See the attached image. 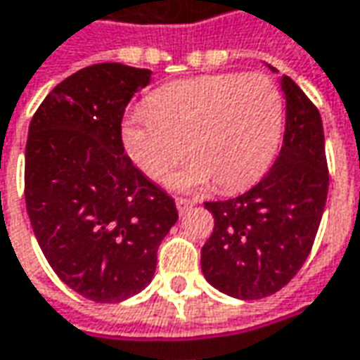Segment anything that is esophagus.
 <instances>
[{
  "mask_svg": "<svg viewBox=\"0 0 360 360\" xmlns=\"http://www.w3.org/2000/svg\"><path fill=\"white\" fill-rule=\"evenodd\" d=\"M194 206V202L192 200H188V198H176V208H178V214H186L188 210Z\"/></svg>",
  "mask_w": 360,
  "mask_h": 360,
  "instance_id": "34e87169",
  "label": "esophagus"
}]
</instances>
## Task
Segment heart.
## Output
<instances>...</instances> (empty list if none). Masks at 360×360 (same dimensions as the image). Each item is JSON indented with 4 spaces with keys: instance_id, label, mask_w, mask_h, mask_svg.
<instances>
[{
    "instance_id": "1",
    "label": "heart",
    "mask_w": 360,
    "mask_h": 360,
    "mask_svg": "<svg viewBox=\"0 0 360 360\" xmlns=\"http://www.w3.org/2000/svg\"><path fill=\"white\" fill-rule=\"evenodd\" d=\"M285 124V101L265 75H204L156 89L150 105L122 120L129 156L152 180L196 158L170 184L180 190L214 182L219 192L253 184L276 156Z\"/></svg>"
}]
</instances>
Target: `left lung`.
<instances>
[{
	"label": "left lung",
	"mask_w": 360,
	"mask_h": 360,
	"mask_svg": "<svg viewBox=\"0 0 360 360\" xmlns=\"http://www.w3.org/2000/svg\"><path fill=\"white\" fill-rule=\"evenodd\" d=\"M281 89L285 134L271 170L242 196L204 204L214 231L202 248V274L230 297L262 299L285 287L309 255L327 202L319 110L287 75Z\"/></svg>",
	"instance_id": "obj_1"
}]
</instances>
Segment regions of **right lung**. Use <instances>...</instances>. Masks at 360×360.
Here are the masks:
<instances>
[{
  "label": "right lung",
  "mask_w": 360,
  "mask_h": 360,
  "mask_svg": "<svg viewBox=\"0 0 360 360\" xmlns=\"http://www.w3.org/2000/svg\"><path fill=\"white\" fill-rule=\"evenodd\" d=\"M152 71L84 67L59 83L29 124L25 204L31 228L65 285L96 303L141 293L178 219L176 204L124 154L120 122Z\"/></svg>",
  "instance_id": "obj_1"
}]
</instances>
